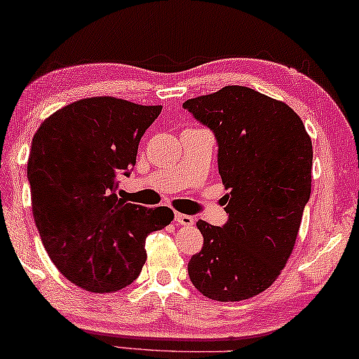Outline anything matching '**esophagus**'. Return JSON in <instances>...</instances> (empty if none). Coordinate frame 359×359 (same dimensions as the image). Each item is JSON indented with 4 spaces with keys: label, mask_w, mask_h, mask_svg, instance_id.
Returning a JSON list of instances; mask_svg holds the SVG:
<instances>
[{
    "label": "esophagus",
    "mask_w": 359,
    "mask_h": 359,
    "mask_svg": "<svg viewBox=\"0 0 359 359\" xmlns=\"http://www.w3.org/2000/svg\"><path fill=\"white\" fill-rule=\"evenodd\" d=\"M175 222L180 224V226H191L194 224V217L189 216V214L175 212Z\"/></svg>",
    "instance_id": "esophagus-1"
}]
</instances>
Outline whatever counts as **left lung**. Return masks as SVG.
<instances>
[{
  "label": "left lung",
  "mask_w": 359,
  "mask_h": 359,
  "mask_svg": "<svg viewBox=\"0 0 359 359\" xmlns=\"http://www.w3.org/2000/svg\"><path fill=\"white\" fill-rule=\"evenodd\" d=\"M184 109L214 133L229 214L222 227L196 222L203 248L189 261L190 280L211 299H247L290 258L311 194V138L295 111L248 87L229 85Z\"/></svg>",
  "instance_id": "left-lung-1"
}]
</instances>
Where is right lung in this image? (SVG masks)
I'll use <instances>...</instances> for the list:
<instances>
[{
  "mask_svg": "<svg viewBox=\"0 0 359 359\" xmlns=\"http://www.w3.org/2000/svg\"><path fill=\"white\" fill-rule=\"evenodd\" d=\"M163 106L98 96L56 111L32 140L27 179L41 242L64 277L88 292H117L137 279L145 242L174 219L117 196L143 133Z\"/></svg>",
  "mask_w": 359,
  "mask_h": 359,
  "instance_id": "obj_1",
  "label": "right lung"
}]
</instances>
